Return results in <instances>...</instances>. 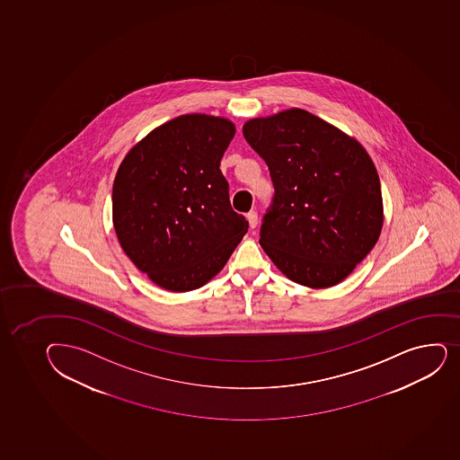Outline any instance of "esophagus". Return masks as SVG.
<instances>
[{
	"mask_svg": "<svg viewBox=\"0 0 460 460\" xmlns=\"http://www.w3.org/2000/svg\"><path fill=\"white\" fill-rule=\"evenodd\" d=\"M247 222H249V227L251 229H255L256 225H258V213L256 211H251V213L246 214Z\"/></svg>",
	"mask_w": 460,
	"mask_h": 460,
	"instance_id": "obj_1",
	"label": "esophagus"
}]
</instances>
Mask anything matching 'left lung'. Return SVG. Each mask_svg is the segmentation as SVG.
Returning <instances> with one entry per match:
<instances>
[{
	"instance_id": "8db88e82",
	"label": "left lung",
	"mask_w": 460,
	"mask_h": 460,
	"mask_svg": "<svg viewBox=\"0 0 460 460\" xmlns=\"http://www.w3.org/2000/svg\"><path fill=\"white\" fill-rule=\"evenodd\" d=\"M243 136L275 187L261 246L297 284H340L375 247L384 225L379 175L368 154L302 109L251 119Z\"/></svg>"
}]
</instances>
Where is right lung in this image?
<instances>
[{
  "label": "right lung",
  "mask_w": 460,
  "mask_h": 460,
  "mask_svg": "<svg viewBox=\"0 0 460 460\" xmlns=\"http://www.w3.org/2000/svg\"><path fill=\"white\" fill-rule=\"evenodd\" d=\"M234 134L227 119L184 114L147 134L119 166L114 231L134 266L162 288H200L247 233L220 172Z\"/></svg>",
  "instance_id": "add662e5"
}]
</instances>
